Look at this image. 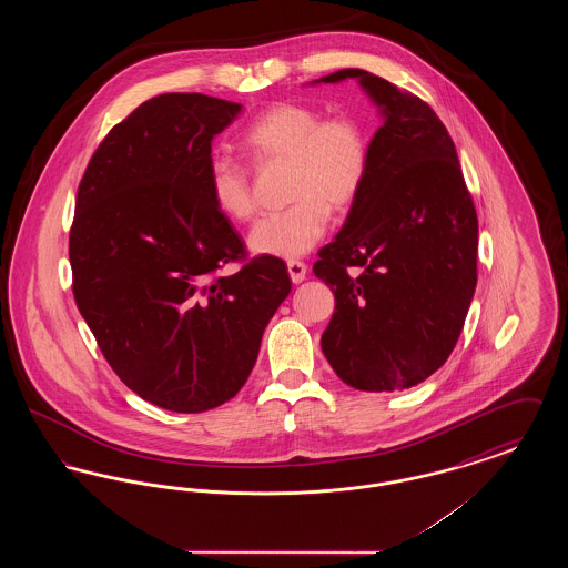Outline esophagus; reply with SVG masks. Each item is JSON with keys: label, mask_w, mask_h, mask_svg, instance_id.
<instances>
[{"label": "esophagus", "mask_w": 568, "mask_h": 568, "mask_svg": "<svg viewBox=\"0 0 568 568\" xmlns=\"http://www.w3.org/2000/svg\"><path fill=\"white\" fill-rule=\"evenodd\" d=\"M287 272H290V278L297 285V283H302L306 278V264L292 260V262H287Z\"/></svg>", "instance_id": "obj_1"}]
</instances>
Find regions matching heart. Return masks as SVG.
Masks as SVG:
<instances>
[{
	"label": "heart",
	"instance_id": "obj_1",
	"mask_svg": "<svg viewBox=\"0 0 568 568\" xmlns=\"http://www.w3.org/2000/svg\"><path fill=\"white\" fill-rule=\"evenodd\" d=\"M243 149L255 163L290 162V209L260 219L248 234L257 255L294 260L320 243L329 209L349 211L364 190L371 168V142L349 114L278 102L264 110L243 134ZM209 191L216 211L246 223L255 215L251 174L243 163L215 155L209 163Z\"/></svg>",
	"mask_w": 568,
	"mask_h": 568
}]
</instances>
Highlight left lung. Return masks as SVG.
Listing matches in <instances>:
<instances>
[{
    "mask_svg": "<svg viewBox=\"0 0 568 568\" xmlns=\"http://www.w3.org/2000/svg\"><path fill=\"white\" fill-rule=\"evenodd\" d=\"M355 79L383 125L364 190L313 272L334 292L322 349L359 392L408 389L458 343L477 287L479 223L452 135L424 100L366 70Z\"/></svg>",
    "mask_w": 568,
    "mask_h": 568,
    "instance_id": "obj_1",
    "label": "left lung"
}]
</instances>
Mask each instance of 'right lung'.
<instances>
[{"label":"right lung","instance_id":"1","mask_svg":"<svg viewBox=\"0 0 568 568\" xmlns=\"http://www.w3.org/2000/svg\"><path fill=\"white\" fill-rule=\"evenodd\" d=\"M243 106L163 93L110 130L70 230L72 290L119 378L146 403L202 413L232 400L290 296L278 257H253L209 191L211 142Z\"/></svg>","mask_w":568,"mask_h":568}]
</instances>
